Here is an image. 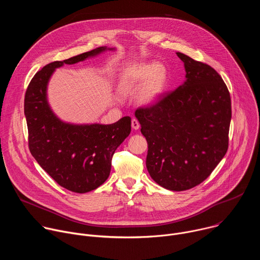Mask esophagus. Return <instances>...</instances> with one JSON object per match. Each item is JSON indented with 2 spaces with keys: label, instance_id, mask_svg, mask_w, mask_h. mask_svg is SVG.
Returning <instances> with one entry per match:
<instances>
[{
  "label": "esophagus",
  "instance_id": "34e87169",
  "mask_svg": "<svg viewBox=\"0 0 260 260\" xmlns=\"http://www.w3.org/2000/svg\"><path fill=\"white\" fill-rule=\"evenodd\" d=\"M132 127L134 129H139L140 128V122H139L138 119H136V118L132 119Z\"/></svg>",
  "mask_w": 260,
  "mask_h": 260
}]
</instances>
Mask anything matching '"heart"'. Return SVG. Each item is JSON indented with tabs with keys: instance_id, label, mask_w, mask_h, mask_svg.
<instances>
[{
	"instance_id": "heart-1",
	"label": "heart",
	"mask_w": 260,
	"mask_h": 260,
	"mask_svg": "<svg viewBox=\"0 0 260 260\" xmlns=\"http://www.w3.org/2000/svg\"><path fill=\"white\" fill-rule=\"evenodd\" d=\"M167 84L166 69L155 62H143L125 68L120 76L119 90L124 95L136 93L142 86L140 101L143 104L155 102Z\"/></svg>"
}]
</instances>
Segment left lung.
Returning <instances> with one entry per match:
<instances>
[{
	"label": "left lung",
	"instance_id": "left-lung-1",
	"mask_svg": "<svg viewBox=\"0 0 260 260\" xmlns=\"http://www.w3.org/2000/svg\"><path fill=\"white\" fill-rule=\"evenodd\" d=\"M186 81L162 93L136 117L148 143L146 167L164 188L183 191L205 181L229 148L232 101L226 84L209 64L177 52Z\"/></svg>",
	"mask_w": 260,
	"mask_h": 260
}]
</instances>
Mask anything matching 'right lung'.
<instances>
[{"label": "right lung", "instance_id": "right-lung-1", "mask_svg": "<svg viewBox=\"0 0 260 260\" xmlns=\"http://www.w3.org/2000/svg\"><path fill=\"white\" fill-rule=\"evenodd\" d=\"M105 50L107 47H99L46 64L35 74L24 95L31 155L58 185L77 193L91 191L108 179L112 156L129 135L132 119L125 116L107 125L64 123L51 111L46 89L56 68L82 61Z\"/></svg>", "mask_w": 260, "mask_h": 260}]
</instances>
